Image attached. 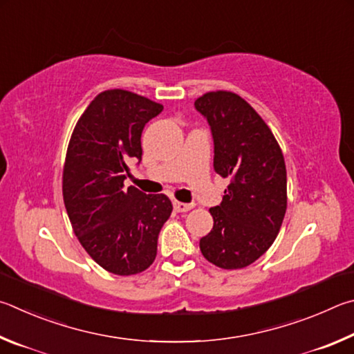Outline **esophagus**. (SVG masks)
I'll return each mask as SVG.
<instances>
[{
	"mask_svg": "<svg viewBox=\"0 0 354 354\" xmlns=\"http://www.w3.org/2000/svg\"><path fill=\"white\" fill-rule=\"evenodd\" d=\"M172 205H174V209H176L177 213L189 212V209L194 207L193 203H183V202H178V201H174V202H172Z\"/></svg>",
	"mask_w": 354,
	"mask_h": 354,
	"instance_id": "34e87169",
	"label": "esophagus"
}]
</instances>
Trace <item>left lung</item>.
<instances>
[{
  "label": "left lung",
  "instance_id": "left-lung-1",
  "mask_svg": "<svg viewBox=\"0 0 354 354\" xmlns=\"http://www.w3.org/2000/svg\"><path fill=\"white\" fill-rule=\"evenodd\" d=\"M214 142V171L228 178L221 205L209 208L213 230L201 252L221 269H243L274 244L288 207L284 157L274 133L255 109L232 91L196 99Z\"/></svg>",
  "mask_w": 354,
  "mask_h": 354
}]
</instances>
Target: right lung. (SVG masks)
Instances as JSON below:
<instances>
[{"mask_svg":"<svg viewBox=\"0 0 354 354\" xmlns=\"http://www.w3.org/2000/svg\"><path fill=\"white\" fill-rule=\"evenodd\" d=\"M163 105L127 90H105L79 118L64 166L65 208L86 253L115 275L146 270L172 213L165 194L124 188L127 163L141 161V132Z\"/></svg>","mask_w":354,"mask_h":354,"instance_id":"add662e5","label":"right lung"}]
</instances>
